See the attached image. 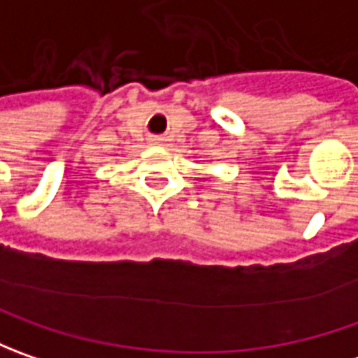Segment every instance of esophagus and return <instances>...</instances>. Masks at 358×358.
I'll return each instance as SVG.
<instances>
[{"label": "esophagus", "instance_id": "1", "mask_svg": "<svg viewBox=\"0 0 358 358\" xmlns=\"http://www.w3.org/2000/svg\"><path fill=\"white\" fill-rule=\"evenodd\" d=\"M151 143L161 145V143H163V137H157V135H155V137H151Z\"/></svg>", "mask_w": 358, "mask_h": 358}]
</instances>
